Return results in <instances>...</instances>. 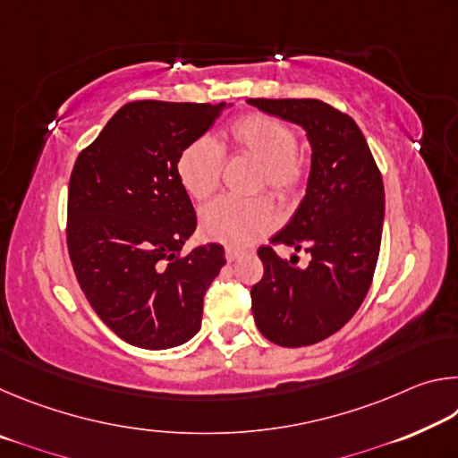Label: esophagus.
<instances>
[{
  "label": "esophagus",
  "instance_id": "obj_1",
  "mask_svg": "<svg viewBox=\"0 0 458 458\" xmlns=\"http://www.w3.org/2000/svg\"><path fill=\"white\" fill-rule=\"evenodd\" d=\"M242 250H238V248H226V260L228 262H234V260H238L240 257H242Z\"/></svg>",
  "mask_w": 458,
  "mask_h": 458
}]
</instances>
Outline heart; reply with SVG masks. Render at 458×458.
<instances>
[{"label":"heart","instance_id":"b5f03b06","mask_svg":"<svg viewBox=\"0 0 458 458\" xmlns=\"http://www.w3.org/2000/svg\"><path fill=\"white\" fill-rule=\"evenodd\" d=\"M228 147L259 164L254 191L268 190L278 201H289L305 182V164L297 155V135L265 113H248L228 129ZM222 153L210 137H198L183 147L175 161V175L193 199H208L220 183ZM275 210L265 198L230 199L208 204L199 214V230L208 240L244 248L275 228Z\"/></svg>","mask_w":458,"mask_h":458}]
</instances>
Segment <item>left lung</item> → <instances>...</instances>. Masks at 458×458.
<instances>
[{"instance_id": "left-lung-1", "label": "left lung", "mask_w": 458, "mask_h": 458, "mask_svg": "<svg viewBox=\"0 0 458 458\" xmlns=\"http://www.w3.org/2000/svg\"><path fill=\"white\" fill-rule=\"evenodd\" d=\"M259 111L303 127L311 145L305 198L291 222L270 238L311 254L281 259L270 246L252 286L259 331L283 347L313 345L352 319L374 276L384 226V183L366 137L337 108L317 98H248Z\"/></svg>"}]
</instances>
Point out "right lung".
I'll list each match as a JSON object with an SVG mask.
<instances>
[{
  "instance_id": "1",
  "label": "right lung",
  "mask_w": 458,
  "mask_h": 458,
  "mask_svg": "<svg viewBox=\"0 0 458 458\" xmlns=\"http://www.w3.org/2000/svg\"><path fill=\"white\" fill-rule=\"evenodd\" d=\"M228 106L135 100L74 164L66 234L76 278L106 327L141 350L196 335L204 294L226 265L214 242L177 257L198 218L175 161Z\"/></svg>"
}]
</instances>
